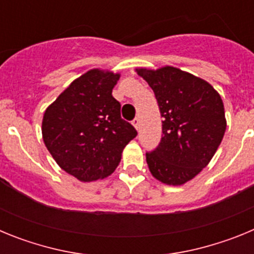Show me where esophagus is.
Instances as JSON below:
<instances>
[{
  "instance_id": "34e87169",
  "label": "esophagus",
  "mask_w": 254,
  "mask_h": 254,
  "mask_svg": "<svg viewBox=\"0 0 254 254\" xmlns=\"http://www.w3.org/2000/svg\"><path fill=\"white\" fill-rule=\"evenodd\" d=\"M132 125L134 126V128L138 129V127H140V120H138L137 117H136V118H133V121H132Z\"/></svg>"
}]
</instances>
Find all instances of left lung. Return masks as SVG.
Wrapping results in <instances>:
<instances>
[{
    "mask_svg": "<svg viewBox=\"0 0 254 254\" xmlns=\"http://www.w3.org/2000/svg\"><path fill=\"white\" fill-rule=\"evenodd\" d=\"M163 117L159 145L146 152L152 176L181 186L198 174L212 159L226 129L223 100L205 80L176 67L140 68Z\"/></svg>",
    "mask_w": 254,
    "mask_h": 254,
    "instance_id": "1",
    "label": "left lung"
}]
</instances>
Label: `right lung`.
Returning <instances> with one entry per match:
<instances>
[{
    "instance_id": "add662e5",
    "label": "right lung",
    "mask_w": 254,
    "mask_h": 254,
    "mask_svg": "<svg viewBox=\"0 0 254 254\" xmlns=\"http://www.w3.org/2000/svg\"><path fill=\"white\" fill-rule=\"evenodd\" d=\"M120 75L91 69L47 108L42 133L47 149L64 172L81 182L108 177L137 131L121 117L112 95Z\"/></svg>"
}]
</instances>
